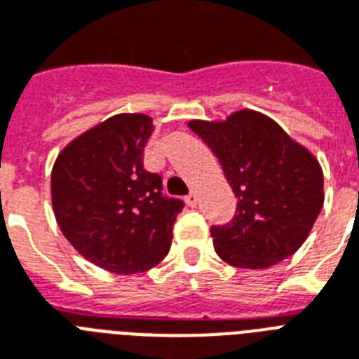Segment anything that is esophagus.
I'll return each instance as SVG.
<instances>
[{"label":"esophagus","instance_id":"obj_1","mask_svg":"<svg viewBox=\"0 0 359 359\" xmlns=\"http://www.w3.org/2000/svg\"><path fill=\"white\" fill-rule=\"evenodd\" d=\"M185 202H187L189 205H191V208H196V203H198V194L194 193V191H191V193H189L187 196H185Z\"/></svg>","mask_w":359,"mask_h":359}]
</instances>
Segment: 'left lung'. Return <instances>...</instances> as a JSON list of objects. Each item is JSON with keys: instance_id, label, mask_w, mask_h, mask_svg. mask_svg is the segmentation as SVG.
<instances>
[{"instance_id": "1", "label": "left lung", "mask_w": 359, "mask_h": 359, "mask_svg": "<svg viewBox=\"0 0 359 359\" xmlns=\"http://www.w3.org/2000/svg\"><path fill=\"white\" fill-rule=\"evenodd\" d=\"M222 165L237 213L213 226L215 252L241 269H266L304 245L325 203L317 157L266 114L241 109L226 120H191Z\"/></svg>"}]
</instances>
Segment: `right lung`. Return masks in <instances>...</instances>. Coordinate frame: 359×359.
Here are the masks:
<instances>
[{
	"label": "right lung",
	"instance_id": "right-lung-1",
	"mask_svg": "<svg viewBox=\"0 0 359 359\" xmlns=\"http://www.w3.org/2000/svg\"><path fill=\"white\" fill-rule=\"evenodd\" d=\"M151 116L120 113L59 151L51 205L62 235L85 259L114 274L150 271L166 257L182 200L165 198L142 157Z\"/></svg>",
	"mask_w": 359,
	"mask_h": 359
}]
</instances>
